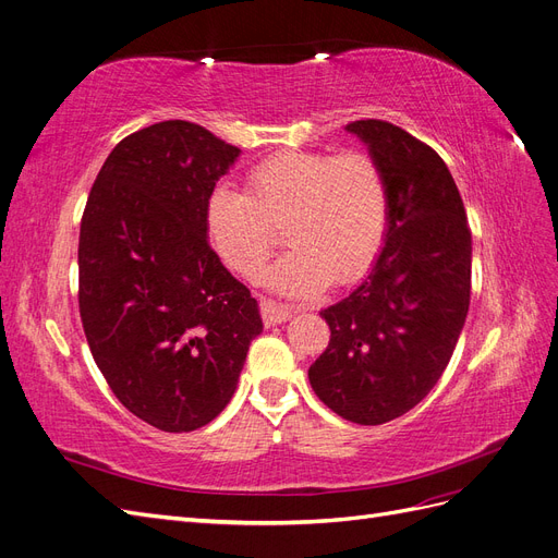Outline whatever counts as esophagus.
Here are the masks:
<instances>
[{"label": "esophagus", "instance_id": "34e87169", "mask_svg": "<svg viewBox=\"0 0 558 558\" xmlns=\"http://www.w3.org/2000/svg\"><path fill=\"white\" fill-rule=\"evenodd\" d=\"M260 316L267 326H277V324H283V320H289L293 316V312L289 307L277 305V302H272V300H263Z\"/></svg>", "mask_w": 558, "mask_h": 558}]
</instances>
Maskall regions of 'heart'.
I'll return each mask as SVG.
<instances>
[{"mask_svg":"<svg viewBox=\"0 0 558 558\" xmlns=\"http://www.w3.org/2000/svg\"><path fill=\"white\" fill-rule=\"evenodd\" d=\"M388 189L365 150H286L253 167L246 195L216 185L205 230L216 256L242 277H256L283 226L293 248L269 269L267 283L291 298H312L330 281L361 277L384 240Z\"/></svg>","mask_w":558,"mask_h":558,"instance_id":"heart-1","label":"heart"}]
</instances>
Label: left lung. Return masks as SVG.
<instances>
[{
    "mask_svg": "<svg viewBox=\"0 0 558 558\" xmlns=\"http://www.w3.org/2000/svg\"><path fill=\"white\" fill-rule=\"evenodd\" d=\"M386 179V240L359 289L320 310L328 349L310 367L318 400L379 426L410 412L442 377L470 307L472 242L445 160L402 128L353 121Z\"/></svg>",
    "mask_w": 558,
    "mask_h": 558,
    "instance_id": "left-lung-1",
    "label": "left lung"
}]
</instances>
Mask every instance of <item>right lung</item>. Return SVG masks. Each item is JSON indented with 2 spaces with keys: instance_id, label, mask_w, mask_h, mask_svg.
<instances>
[{
  "instance_id": "add662e5",
  "label": "right lung",
  "mask_w": 558,
  "mask_h": 558,
  "mask_svg": "<svg viewBox=\"0 0 558 558\" xmlns=\"http://www.w3.org/2000/svg\"><path fill=\"white\" fill-rule=\"evenodd\" d=\"M242 150L189 121L130 134L81 218L78 310L113 396L165 433L207 426L230 402L258 302L209 246L205 207Z\"/></svg>"
}]
</instances>
